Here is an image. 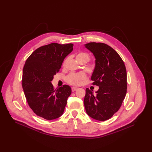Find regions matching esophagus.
Wrapping results in <instances>:
<instances>
[{
  "instance_id": "obj_1",
  "label": "esophagus",
  "mask_w": 152,
  "mask_h": 152,
  "mask_svg": "<svg viewBox=\"0 0 152 152\" xmlns=\"http://www.w3.org/2000/svg\"><path fill=\"white\" fill-rule=\"evenodd\" d=\"M78 89V88L77 87H73L71 88V91H72V92H75V91H77Z\"/></svg>"
}]
</instances>
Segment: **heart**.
Here are the masks:
<instances>
[{"mask_svg":"<svg viewBox=\"0 0 152 152\" xmlns=\"http://www.w3.org/2000/svg\"><path fill=\"white\" fill-rule=\"evenodd\" d=\"M76 58L77 60H85L86 61H88L89 60V55L86 52H79L76 55ZM65 61H64L63 65H65ZM85 77L86 75L83 73H71L66 77V81L68 83L71 85L79 86L83 83Z\"/></svg>","mask_w":152,"mask_h":152,"instance_id":"heart-1","label":"heart"}]
</instances>
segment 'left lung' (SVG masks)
Returning <instances> with one entry per match:
<instances>
[{"mask_svg": "<svg viewBox=\"0 0 152 152\" xmlns=\"http://www.w3.org/2000/svg\"><path fill=\"white\" fill-rule=\"evenodd\" d=\"M95 58L91 76L92 84L99 87L93 92L86 89L84 104L87 114L103 121L112 117L121 107L127 92V73L119 54L104 43L90 42L84 45Z\"/></svg>", "mask_w": 152, "mask_h": 152, "instance_id": "obj_1", "label": "left lung"}]
</instances>
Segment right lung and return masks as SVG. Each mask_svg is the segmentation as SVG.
Listing matches in <instances>:
<instances>
[{
	"mask_svg": "<svg viewBox=\"0 0 152 152\" xmlns=\"http://www.w3.org/2000/svg\"><path fill=\"white\" fill-rule=\"evenodd\" d=\"M73 44L51 43L40 47L26 60L23 70L22 87L29 107L47 120L61 116L71 94L68 85L54 89L51 83Z\"/></svg>",
	"mask_w": 152,
	"mask_h": 152,
	"instance_id": "add662e5",
	"label": "right lung"
}]
</instances>
